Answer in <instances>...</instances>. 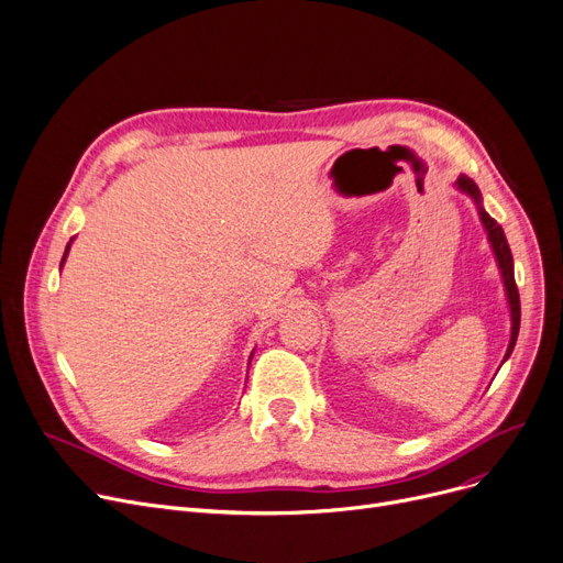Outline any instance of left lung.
I'll return each mask as SVG.
<instances>
[{
	"instance_id": "left-lung-1",
	"label": "left lung",
	"mask_w": 563,
	"mask_h": 563,
	"mask_svg": "<svg viewBox=\"0 0 563 563\" xmlns=\"http://www.w3.org/2000/svg\"><path fill=\"white\" fill-rule=\"evenodd\" d=\"M456 187L461 192H465L474 199V203L478 208V218H481V222H484V229H486L488 240H490V247L495 252L497 265L501 271L508 307H511V341H508L506 355H504V360H508L514 353V345H516V339H518V332H520V296H518V286H516V277H514V256H511V250H508V243H506V235H504L501 227L488 216L484 206H481V192H478L476 183L472 178H467L465 174H461L459 180H456Z\"/></svg>"
}]
</instances>
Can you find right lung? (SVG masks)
Wrapping results in <instances>:
<instances>
[{"instance_id": "right-lung-1", "label": "right lung", "mask_w": 563, "mask_h": 563, "mask_svg": "<svg viewBox=\"0 0 563 563\" xmlns=\"http://www.w3.org/2000/svg\"><path fill=\"white\" fill-rule=\"evenodd\" d=\"M70 243H73V240H70ZM70 243L66 245V252H64V258H62V265H64V261H66V256H68V250H70Z\"/></svg>"}]
</instances>
